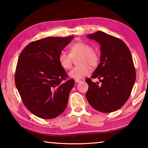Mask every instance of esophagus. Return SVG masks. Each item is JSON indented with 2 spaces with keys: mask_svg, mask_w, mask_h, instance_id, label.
<instances>
[{
  "mask_svg": "<svg viewBox=\"0 0 148 148\" xmlns=\"http://www.w3.org/2000/svg\"><path fill=\"white\" fill-rule=\"evenodd\" d=\"M75 82H76V84H78V83H80V82H81V80L79 79H75Z\"/></svg>",
  "mask_w": 148,
  "mask_h": 148,
  "instance_id": "1",
  "label": "esophagus"
}]
</instances>
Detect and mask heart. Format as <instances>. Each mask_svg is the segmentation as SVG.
Instances as JSON below:
<instances>
[{
	"instance_id": "heart-1",
	"label": "heart",
	"mask_w": 148,
	"mask_h": 148,
	"mask_svg": "<svg viewBox=\"0 0 148 148\" xmlns=\"http://www.w3.org/2000/svg\"><path fill=\"white\" fill-rule=\"evenodd\" d=\"M77 56H79L77 60V64L79 66L71 70L69 75L72 78L81 79L89 73V65L91 67H95L98 64L99 56L88 44L83 42H77L70 46L69 54L64 52L60 53L58 57L59 64L64 70H69L72 66V59Z\"/></svg>"
}]
</instances>
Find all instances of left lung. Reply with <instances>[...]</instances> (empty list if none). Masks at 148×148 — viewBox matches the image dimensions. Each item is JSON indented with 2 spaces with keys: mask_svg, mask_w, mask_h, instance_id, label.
I'll return each mask as SVG.
<instances>
[{
  "mask_svg": "<svg viewBox=\"0 0 148 148\" xmlns=\"http://www.w3.org/2000/svg\"><path fill=\"white\" fill-rule=\"evenodd\" d=\"M87 37L101 45L100 63L91 76L99 82L86 79L89 86L86 99L95 110L104 113L115 112L129 98L136 80L131 51L121 39L102 31Z\"/></svg>",
  "mask_w": 148,
  "mask_h": 148,
  "instance_id": "left-lung-1",
  "label": "left lung"
}]
</instances>
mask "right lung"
Returning <instances> with one entry per match:
<instances>
[{
	"label": "right lung",
	"mask_w": 148,
	"mask_h": 148,
	"mask_svg": "<svg viewBox=\"0 0 148 148\" xmlns=\"http://www.w3.org/2000/svg\"><path fill=\"white\" fill-rule=\"evenodd\" d=\"M73 38L47 37L29 44L20 54L15 84L25 106L37 117L53 119L66 108L74 79L65 81L68 75L58 57Z\"/></svg>",
	"instance_id": "1"
}]
</instances>
